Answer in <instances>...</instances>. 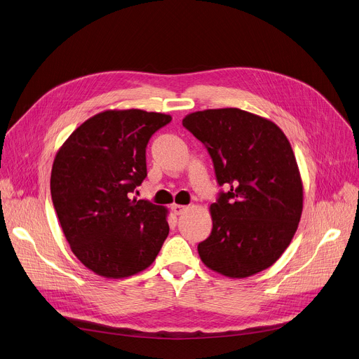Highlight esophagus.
<instances>
[{"label":"esophagus","mask_w":359,"mask_h":359,"mask_svg":"<svg viewBox=\"0 0 359 359\" xmlns=\"http://www.w3.org/2000/svg\"><path fill=\"white\" fill-rule=\"evenodd\" d=\"M172 210L175 212V215H183V213L187 210V206H183V205H173V206H172Z\"/></svg>","instance_id":"esophagus-1"}]
</instances>
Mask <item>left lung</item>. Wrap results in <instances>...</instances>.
Wrapping results in <instances>:
<instances>
[{
  "mask_svg": "<svg viewBox=\"0 0 359 359\" xmlns=\"http://www.w3.org/2000/svg\"><path fill=\"white\" fill-rule=\"evenodd\" d=\"M213 160L226 186L209 210L210 236L199 243L202 262L227 278L272 266L295 235L304 184L292 146L269 118L241 109H208L183 118Z\"/></svg>",
  "mask_w": 359,
  "mask_h": 359,
  "instance_id": "left-lung-1",
  "label": "left lung"
}]
</instances>
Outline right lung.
Wrapping results in <instances>:
<instances>
[{
  "instance_id": "1",
  "label": "right lung",
  "mask_w": 359,
  "mask_h": 359,
  "mask_svg": "<svg viewBox=\"0 0 359 359\" xmlns=\"http://www.w3.org/2000/svg\"><path fill=\"white\" fill-rule=\"evenodd\" d=\"M170 114L110 109L80 124L58 149L51 199L72 252L95 275L147 269L169 235L163 206L130 199L147 176L146 146Z\"/></svg>"
}]
</instances>
